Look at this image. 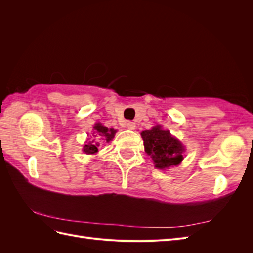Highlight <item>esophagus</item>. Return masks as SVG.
Returning <instances> with one entry per match:
<instances>
[{"instance_id":"1","label":"esophagus","mask_w":253,"mask_h":253,"mask_svg":"<svg viewBox=\"0 0 253 253\" xmlns=\"http://www.w3.org/2000/svg\"><path fill=\"white\" fill-rule=\"evenodd\" d=\"M135 126H136V125L134 124L133 121H128L127 124H126V127H127L128 129H131V131H133V129H135Z\"/></svg>"}]
</instances>
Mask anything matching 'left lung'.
<instances>
[{
    "instance_id": "left-lung-1",
    "label": "left lung",
    "mask_w": 253,
    "mask_h": 253,
    "mask_svg": "<svg viewBox=\"0 0 253 253\" xmlns=\"http://www.w3.org/2000/svg\"><path fill=\"white\" fill-rule=\"evenodd\" d=\"M141 137L145 153L158 169H168L181 163L186 151L185 147L162 126H155L148 131L141 132Z\"/></svg>"
}]
</instances>
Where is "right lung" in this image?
<instances>
[{"mask_svg":"<svg viewBox=\"0 0 253 253\" xmlns=\"http://www.w3.org/2000/svg\"><path fill=\"white\" fill-rule=\"evenodd\" d=\"M116 132H117L116 129L108 128L102 124H100V122H96L94 126V131H93V138L102 139V140H105L106 142H110L114 138ZM95 140L96 139H91V141H88L86 144H84L82 151L85 153V154L91 155V154H96L98 152V147L100 145V143L96 142Z\"/></svg>","mask_w":253,"mask_h":253,"instance_id":"obj_1","label":"right lung"}]
</instances>
